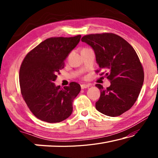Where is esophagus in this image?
Returning a JSON list of instances; mask_svg holds the SVG:
<instances>
[{"mask_svg":"<svg viewBox=\"0 0 158 158\" xmlns=\"http://www.w3.org/2000/svg\"><path fill=\"white\" fill-rule=\"evenodd\" d=\"M90 87V85L89 84H81V89H87V88Z\"/></svg>","mask_w":158,"mask_h":158,"instance_id":"1","label":"esophagus"}]
</instances>
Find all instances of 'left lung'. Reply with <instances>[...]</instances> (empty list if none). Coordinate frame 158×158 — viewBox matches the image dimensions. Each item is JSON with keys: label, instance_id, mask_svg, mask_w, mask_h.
Returning <instances> with one entry per match:
<instances>
[{"label": "left lung", "instance_id": "left-lung-1", "mask_svg": "<svg viewBox=\"0 0 158 158\" xmlns=\"http://www.w3.org/2000/svg\"><path fill=\"white\" fill-rule=\"evenodd\" d=\"M81 41L94 50L100 68L96 72L105 71L111 83L106 89L95 85L101 92L96 109L106 116H120L132 107L142 88L144 73L137 53L126 40L114 33L87 35Z\"/></svg>", "mask_w": 158, "mask_h": 158}]
</instances>
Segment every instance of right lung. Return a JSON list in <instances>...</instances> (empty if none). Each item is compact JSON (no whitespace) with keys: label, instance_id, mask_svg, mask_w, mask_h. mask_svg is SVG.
I'll return each instance as SVG.
<instances>
[{"label":"right lung","instance_id":"1","mask_svg":"<svg viewBox=\"0 0 158 158\" xmlns=\"http://www.w3.org/2000/svg\"><path fill=\"white\" fill-rule=\"evenodd\" d=\"M81 37L79 35L45 40L31 50L21 63L19 84L22 97L34 116L41 121L59 123L72 114L73 100L81 86L71 82L61 89L53 82Z\"/></svg>","mask_w":158,"mask_h":158}]
</instances>
